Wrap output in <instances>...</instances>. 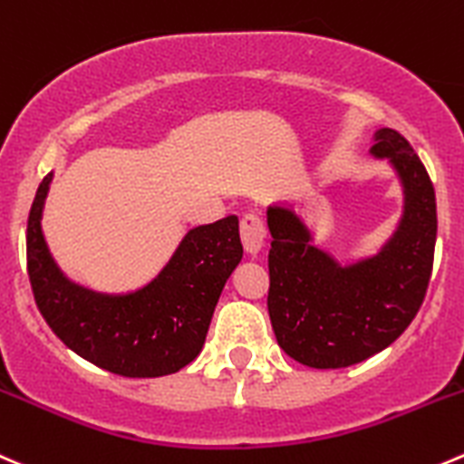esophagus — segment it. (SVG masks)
I'll return each instance as SVG.
<instances>
[{
    "instance_id": "1",
    "label": "esophagus",
    "mask_w": 464,
    "mask_h": 464,
    "mask_svg": "<svg viewBox=\"0 0 464 464\" xmlns=\"http://www.w3.org/2000/svg\"><path fill=\"white\" fill-rule=\"evenodd\" d=\"M240 237L242 246L249 256H258L263 251L265 242H267V231H265V224L260 222L256 215H245L240 219Z\"/></svg>"
}]
</instances>
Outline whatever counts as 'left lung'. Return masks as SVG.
Listing matches in <instances>:
<instances>
[{
	"mask_svg": "<svg viewBox=\"0 0 464 464\" xmlns=\"http://www.w3.org/2000/svg\"><path fill=\"white\" fill-rule=\"evenodd\" d=\"M403 186V218L376 256L340 265L313 245L292 204L267 208V310L278 346L301 365L337 370L383 352L415 319L433 272L438 208L429 172L394 129L374 133Z\"/></svg>",
	"mask_w": 464,
	"mask_h": 464,
	"instance_id": "left-lung-1",
	"label": "left lung"
}]
</instances>
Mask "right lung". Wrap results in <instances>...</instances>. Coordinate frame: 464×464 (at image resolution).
<instances>
[{
    "instance_id": "add662e5",
    "label": "right lung",
    "mask_w": 464,
    "mask_h": 464,
    "mask_svg": "<svg viewBox=\"0 0 464 464\" xmlns=\"http://www.w3.org/2000/svg\"><path fill=\"white\" fill-rule=\"evenodd\" d=\"M49 183L52 174L38 186L26 224V269L49 328L81 358L129 379L168 376L195 361L224 283L242 260L236 215L188 231L140 290L102 295L72 283L49 254L40 228Z\"/></svg>"
}]
</instances>
